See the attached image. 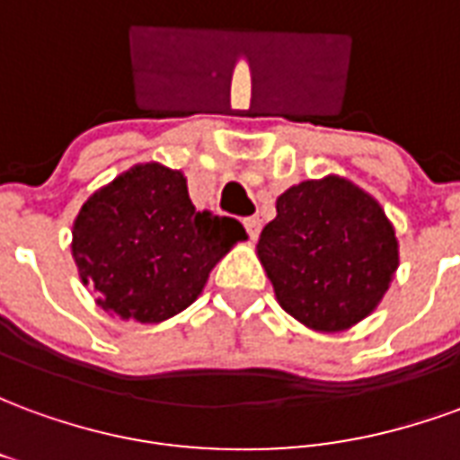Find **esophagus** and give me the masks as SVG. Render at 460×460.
I'll return each instance as SVG.
<instances>
[{"instance_id":"esophagus-1","label":"esophagus","mask_w":460,"mask_h":460,"mask_svg":"<svg viewBox=\"0 0 460 460\" xmlns=\"http://www.w3.org/2000/svg\"><path fill=\"white\" fill-rule=\"evenodd\" d=\"M243 226H246V234H249L251 241L259 239V231H261L259 217H246V219H243Z\"/></svg>"}]
</instances>
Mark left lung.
<instances>
[{
    "label": "left lung",
    "mask_w": 460,
    "mask_h": 460,
    "mask_svg": "<svg viewBox=\"0 0 460 460\" xmlns=\"http://www.w3.org/2000/svg\"><path fill=\"white\" fill-rule=\"evenodd\" d=\"M256 253L280 308L328 335L365 320L399 269V241L385 209L338 174L283 191Z\"/></svg>",
    "instance_id": "left-lung-1"
}]
</instances>
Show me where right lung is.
<instances>
[{
  "label": "right lung",
  "instance_id": "right-lung-1",
  "mask_svg": "<svg viewBox=\"0 0 460 460\" xmlns=\"http://www.w3.org/2000/svg\"><path fill=\"white\" fill-rule=\"evenodd\" d=\"M84 286L108 315L155 325L190 308L211 269L246 231L236 219L197 211L187 177L160 162L135 164L93 191L74 219Z\"/></svg>",
  "mask_w": 460,
  "mask_h": 460
}]
</instances>
